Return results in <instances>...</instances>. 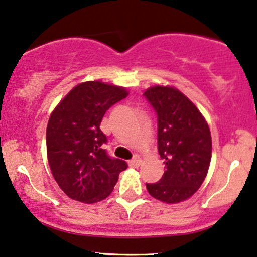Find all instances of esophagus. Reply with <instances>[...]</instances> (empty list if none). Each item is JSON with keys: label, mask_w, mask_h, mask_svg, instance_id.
Masks as SVG:
<instances>
[{"label": "esophagus", "mask_w": 257, "mask_h": 257, "mask_svg": "<svg viewBox=\"0 0 257 257\" xmlns=\"http://www.w3.org/2000/svg\"><path fill=\"white\" fill-rule=\"evenodd\" d=\"M141 162H142V160H141L140 157L134 156V158H133L132 160H129L128 164H129V166H131V168H139Z\"/></svg>", "instance_id": "obj_1"}]
</instances>
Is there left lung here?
Segmentation results:
<instances>
[{
	"label": "left lung",
	"instance_id": "1",
	"mask_svg": "<svg viewBox=\"0 0 257 257\" xmlns=\"http://www.w3.org/2000/svg\"><path fill=\"white\" fill-rule=\"evenodd\" d=\"M158 120V152L165 172L146 183L151 196L177 203L193 195L205 181L212 157L208 124L197 107L174 87L154 86L144 92Z\"/></svg>",
	"mask_w": 257,
	"mask_h": 257
}]
</instances>
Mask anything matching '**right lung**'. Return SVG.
Returning <instances> with one entry per match:
<instances>
[{"instance_id":"obj_1","label":"right lung","mask_w":257,"mask_h":257,"mask_svg":"<svg viewBox=\"0 0 257 257\" xmlns=\"http://www.w3.org/2000/svg\"><path fill=\"white\" fill-rule=\"evenodd\" d=\"M128 95L125 88L100 81L75 86L52 111L46 128V151L52 176L70 199L104 200L128 168L104 150L100 123L107 110Z\"/></svg>"}]
</instances>
